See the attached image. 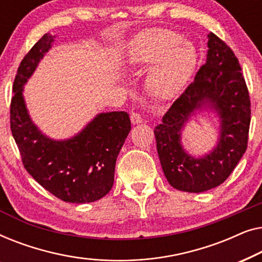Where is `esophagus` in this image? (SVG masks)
I'll return each instance as SVG.
<instances>
[{
	"label": "esophagus",
	"instance_id": "esophagus-1",
	"mask_svg": "<svg viewBox=\"0 0 262 262\" xmlns=\"http://www.w3.org/2000/svg\"><path fill=\"white\" fill-rule=\"evenodd\" d=\"M130 118H131V123L134 124V125H137V124L143 123L142 116H141V114H139L138 112H132Z\"/></svg>",
	"mask_w": 262,
	"mask_h": 262
}]
</instances>
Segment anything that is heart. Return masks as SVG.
I'll list each match as a JSON object with an SVG mask.
<instances>
[{
  "label": "heart",
  "mask_w": 262,
  "mask_h": 262,
  "mask_svg": "<svg viewBox=\"0 0 262 262\" xmlns=\"http://www.w3.org/2000/svg\"><path fill=\"white\" fill-rule=\"evenodd\" d=\"M181 35L163 28L146 31L132 42L128 63L149 67L148 88L159 99H170L185 87L196 64L194 49L181 42Z\"/></svg>",
  "instance_id": "heart-1"
}]
</instances>
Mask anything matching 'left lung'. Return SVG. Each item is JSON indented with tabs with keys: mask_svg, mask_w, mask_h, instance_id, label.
Here are the masks:
<instances>
[{
	"mask_svg": "<svg viewBox=\"0 0 262 262\" xmlns=\"http://www.w3.org/2000/svg\"><path fill=\"white\" fill-rule=\"evenodd\" d=\"M207 46L206 63L154 130L164 175L174 188L184 192H205L223 184L248 146L252 110L241 66L234 51L212 32ZM205 103L220 113L221 137L210 156L194 159L181 148L180 131Z\"/></svg>",
	"mask_w": 262,
	"mask_h": 262,
	"instance_id": "8db88e82",
	"label": "left lung"
}]
</instances>
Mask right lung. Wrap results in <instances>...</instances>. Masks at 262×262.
Returning <instances> with one entry per match:
<instances>
[{
    "mask_svg": "<svg viewBox=\"0 0 262 262\" xmlns=\"http://www.w3.org/2000/svg\"><path fill=\"white\" fill-rule=\"evenodd\" d=\"M53 41L46 33L17 68L10 101V130L24 167L46 191L67 203H92L112 188L119 151L131 130L126 112L101 113L76 137L52 141L38 131L28 117L23 85Z\"/></svg>",
    "mask_w": 262,
    "mask_h": 262,
    "instance_id": "right-lung-1",
    "label": "right lung"
}]
</instances>
